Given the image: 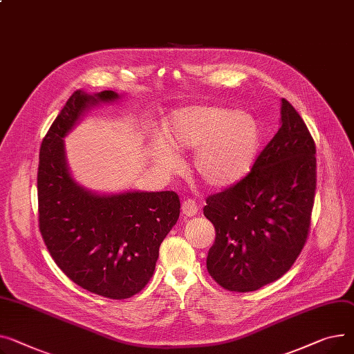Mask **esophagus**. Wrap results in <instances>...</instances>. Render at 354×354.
Instances as JSON below:
<instances>
[{"mask_svg":"<svg viewBox=\"0 0 354 354\" xmlns=\"http://www.w3.org/2000/svg\"><path fill=\"white\" fill-rule=\"evenodd\" d=\"M198 210H199V206L195 201L186 199L182 202V212L185 216H195L198 214Z\"/></svg>","mask_w":354,"mask_h":354,"instance_id":"obj_1","label":"esophagus"}]
</instances>
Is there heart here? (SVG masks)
I'll use <instances>...</instances> for the list:
<instances>
[{"instance_id": "1", "label": "heart", "mask_w": 354, "mask_h": 354, "mask_svg": "<svg viewBox=\"0 0 354 354\" xmlns=\"http://www.w3.org/2000/svg\"><path fill=\"white\" fill-rule=\"evenodd\" d=\"M165 142L155 148V162L174 172L175 152H192V171L212 189H223L243 179L252 169L261 147V127L245 111L195 105L176 109L162 128Z\"/></svg>"}]
</instances>
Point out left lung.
Here are the masks:
<instances>
[{"mask_svg": "<svg viewBox=\"0 0 354 354\" xmlns=\"http://www.w3.org/2000/svg\"><path fill=\"white\" fill-rule=\"evenodd\" d=\"M316 191V147L301 116L285 98L280 128L252 171L206 199L215 226L206 268L230 292H253L283 276L310 229Z\"/></svg>", "mask_w": 354, "mask_h": 354, "instance_id": "1", "label": "left lung"}]
</instances>
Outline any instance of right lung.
<instances>
[{"label":"right lung","mask_w":354,"mask_h":354,"mask_svg":"<svg viewBox=\"0 0 354 354\" xmlns=\"http://www.w3.org/2000/svg\"><path fill=\"white\" fill-rule=\"evenodd\" d=\"M118 98L113 91L71 95L42 139L37 185L39 232L58 268L82 289L121 300L152 277L180 202L172 191L100 195L71 176L64 138L89 108Z\"/></svg>","instance_id":"obj_1"}]
</instances>
